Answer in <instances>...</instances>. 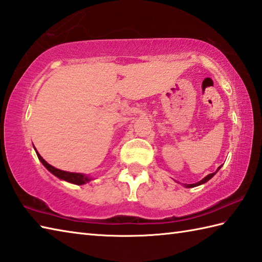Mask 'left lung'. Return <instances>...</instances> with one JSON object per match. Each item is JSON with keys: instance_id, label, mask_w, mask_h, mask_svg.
Listing matches in <instances>:
<instances>
[{"instance_id": "8db88e82", "label": "left lung", "mask_w": 262, "mask_h": 262, "mask_svg": "<svg viewBox=\"0 0 262 262\" xmlns=\"http://www.w3.org/2000/svg\"><path fill=\"white\" fill-rule=\"evenodd\" d=\"M221 168H222V165H221V166H219V169H217L215 172H213V173H210V174H208V176H206V177L204 178V179H202V180L198 181V182H196V183H191V185H187V183H186V185H183V186H185L186 188H193V187H197V186H200V185H204L205 182H207L208 180H210L211 178H213V177L217 173V171H219Z\"/></svg>"}]
</instances>
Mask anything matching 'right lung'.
Instances as JSON below:
<instances>
[{
  "instance_id": "1",
  "label": "right lung",
  "mask_w": 262,
  "mask_h": 262,
  "mask_svg": "<svg viewBox=\"0 0 262 262\" xmlns=\"http://www.w3.org/2000/svg\"><path fill=\"white\" fill-rule=\"evenodd\" d=\"M33 148H35V146H33ZM35 151L37 153V157H38L39 161H40V162L43 164V166H45V168L49 172H51V173H53L55 177H57L58 179L64 180V181H68L70 183H74V185H77V186L85 185L86 182L92 180V178L86 176V174L76 173V172H68V171H63V170H59V169L54 168L53 165L47 163L46 161L41 158V155L37 152L36 148H35Z\"/></svg>"
}]
</instances>
